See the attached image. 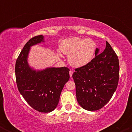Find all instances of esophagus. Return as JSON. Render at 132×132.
I'll list each match as a JSON object with an SVG mask.
<instances>
[{
    "instance_id": "34e87169",
    "label": "esophagus",
    "mask_w": 132,
    "mask_h": 132,
    "mask_svg": "<svg viewBox=\"0 0 132 132\" xmlns=\"http://www.w3.org/2000/svg\"><path fill=\"white\" fill-rule=\"evenodd\" d=\"M72 74H73V71H72V70L69 71V76H70L71 78H72Z\"/></svg>"
}]
</instances>
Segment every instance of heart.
<instances>
[{
    "mask_svg": "<svg viewBox=\"0 0 132 132\" xmlns=\"http://www.w3.org/2000/svg\"><path fill=\"white\" fill-rule=\"evenodd\" d=\"M96 50V44L91 39L73 37L64 40L61 50L69 55L68 61L75 67H82L90 63Z\"/></svg>",
    "mask_w": 132,
    "mask_h": 132,
    "instance_id": "obj_1",
    "label": "heart"
}]
</instances>
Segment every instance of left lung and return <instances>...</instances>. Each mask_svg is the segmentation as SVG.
<instances>
[{"label": "left lung", "instance_id": "obj_1", "mask_svg": "<svg viewBox=\"0 0 132 132\" xmlns=\"http://www.w3.org/2000/svg\"><path fill=\"white\" fill-rule=\"evenodd\" d=\"M95 50V57L88 64L75 69L72 75L77 101L85 110L102 108L116 90L119 79L118 56L110 44L101 53Z\"/></svg>", "mask_w": 132, "mask_h": 132}]
</instances>
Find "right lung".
Masks as SVG:
<instances>
[{
    "mask_svg": "<svg viewBox=\"0 0 132 132\" xmlns=\"http://www.w3.org/2000/svg\"><path fill=\"white\" fill-rule=\"evenodd\" d=\"M43 35L31 38L23 48L15 63L16 82L20 93L29 105L40 112L56 109L64 84L69 79L66 67L47 68L35 70L28 64L30 48L44 42Z\"/></svg>",
    "mask_w": 132,
    "mask_h": 132,
    "instance_id": "obj_1",
    "label": "right lung"
}]
</instances>
